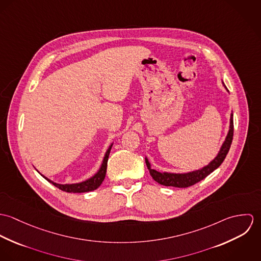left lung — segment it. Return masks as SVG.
<instances>
[{"mask_svg": "<svg viewBox=\"0 0 261 261\" xmlns=\"http://www.w3.org/2000/svg\"><path fill=\"white\" fill-rule=\"evenodd\" d=\"M224 87L226 88L225 85H224ZM233 127H234L233 126V113H231L229 130H228L226 139L222 144L221 149L217 153V155L207 166L203 167L202 169H199V170H196L193 172H189V173H184V174H174V173H167V172L162 173V172H158V171L151 169L149 160H148V158H146V164L149 169L150 176L152 177V179L155 182H158L161 185L167 187H177V188H188V187L193 186L196 183L202 181L223 163V161L229 151V149H230V146L232 144L233 132H234Z\"/></svg>", "mask_w": 261, "mask_h": 261, "instance_id": "left-lung-1", "label": "left lung"}]
</instances>
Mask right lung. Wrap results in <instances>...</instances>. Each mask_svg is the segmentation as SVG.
Wrapping results in <instances>:
<instances>
[{"label":"right lung","mask_w":261,"mask_h":261,"mask_svg":"<svg viewBox=\"0 0 261 261\" xmlns=\"http://www.w3.org/2000/svg\"><path fill=\"white\" fill-rule=\"evenodd\" d=\"M112 144L110 146V148L107 150L106 155L103 158L101 167L99 168L98 172L91 178L87 179L86 181H83L81 183H76V184H57L51 180H49L48 178H46L45 176H43L44 179H46L49 183L53 184L54 186L57 187L58 189L67 192V193H84V192H90L93 191L95 189H97L98 187L101 185V183L103 182L105 178H106V174H107V168H108V161H109V155L112 149ZM39 173V172H38Z\"/></svg>","instance_id":"1"}]
</instances>
